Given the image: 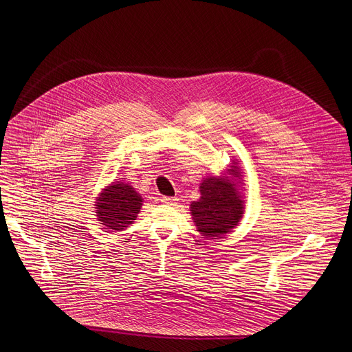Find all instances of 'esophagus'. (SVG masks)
<instances>
[{"mask_svg": "<svg viewBox=\"0 0 352 352\" xmlns=\"http://www.w3.org/2000/svg\"><path fill=\"white\" fill-rule=\"evenodd\" d=\"M176 201H177V199L173 198V197H162V198H161V201L165 203V204H175Z\"/></svg>", "mask_w": 352, "mask_h": 352, "instance_id": "34e87169", "label": "esophagus"}]
</instances>
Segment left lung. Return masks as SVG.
<instances>
[{
  "mask_svg": "<svg viewBox=\"0 0 352 352\" xmlns=\"http://www.w3.org/2000/svg\"><path fill=\"white\" fill-rule=\"evenodd\" d=\"M237 175L236 169H230ZM201 199L192 201L191 212L198 230L207 237H219L230 232L243 217V201L233 184L223 177H210L201 184Z\"/></svg>",
  "mask_w": 352,
  "mask_h": 352,
  "instance_id": "left-lung-1",
  "label": "left lung"
}]
</instances>
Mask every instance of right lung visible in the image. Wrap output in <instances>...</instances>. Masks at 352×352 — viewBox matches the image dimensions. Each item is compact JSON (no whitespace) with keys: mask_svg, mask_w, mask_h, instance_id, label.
<instances>
[{"mask_svg":"<svg viewBox=\"0 0 352 352\" xmlns=\"http://www.w3.org/2000/svg\"><path fill=\"white\" fill-rule=\"evenodd\" d=\"M142 206V198L124 183H113L102 191L96 204V215L107 229L120 232L134 222Z\"/></svg>","mask_w":352,"mask_h":352,"instance_id":"add662e5","label":"right lung"}]
</instances>
